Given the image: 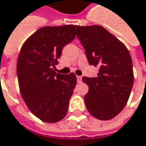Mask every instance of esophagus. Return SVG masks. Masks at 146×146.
Instances as JSON below:
<instances>
[{
	"instance_id": "obj_1",
	"label": "esophagus",
	"mask_w": 146,
	"mask_h": 146,
	"mask_svg": "<svg viewBox=\"0 0 146 146\" xmlns=\"http://www.w3.org/2000/svg\"><path fill=\"white\" fill-rule=\"evenodd\" d=\"M76 80H77V82H81L82 81V77L80 76H76Z\"/></svg>"
}]
</instances>
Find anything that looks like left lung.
Segmentation results:
<instances>
[{"label": "left lung", "mask_w": 146, "mask_h": 146, "mask_svg": "<svg viewBox=\"0 0 146 146\" xmlns=\"http://www.w3.org/2000/svg\"><path fill=\"white\" fill-rule=\"evenodd\" d=\"M76 36L89 65L99 67L96 77L82 78L88 86L85 106L96 119H113L126 106L133 87V64L129 50L99 25L76 26Z\"/></svg>", "instance_id": "left-lung-1"}]
</instances>
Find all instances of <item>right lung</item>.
<instances>
[{
    "label": "right lung",
    "mask_w": 146,
    "mask_h": 146,
    "mask_svg": "<svg viewBox=\"0 0 146 146\" xmlns=\"http://www.w3.org/2000/svg\"><path fill=\"white\" fill-rule=\"evenodd\" d=\"M74 25L43 27L23 43L16 73L20 93L32 114L46 123H57L66 115L76 86L73 73L55 72L63 47L76 36Z\"/></svg>",
    "instance_id": "obj_1"
}]
</instances>
